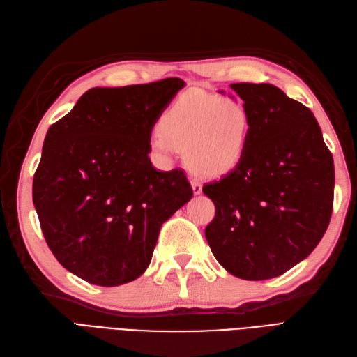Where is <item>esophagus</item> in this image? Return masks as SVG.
Listing matches in <instances>:
<instances>
[{
    "instance_id": "1",
    "label": "esophagus",
    "mask_w": 357,
    "mask_h": 357,
    "mask_svg": "<svg viewBox=\"0 0 357 357\" xmlns=\"http://www.w3.org/2000/svg\"><path fill=\"white\" fill-rule=\"evenodd\" d=\"M190 186H192V190H194V194H195V195L202 194L203 188H202V183H199V181H197V180H190Z\"/></svg>"
}]
</instances>
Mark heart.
<instances>
[{
    "label": "heart",
    "mask_w": 357,
    "mask_h": 357,
    "mask_svg": "<svg viewBox=\"0 0 357 357\" xmlns=\"http://www.w3.org/2000/svg\"><path fill=\"white\" fill-rule=\"evenodd\" d=\"M250 135L251 116L241 101L189 92L163 113L153 146L162 155L183 153L197 177L218 178L238 168Z\"/></svg>",
    "instance_id": "heart-1"
}]
</instances>
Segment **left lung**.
<instances>
[{
    "label": "left lung",
    "mask_w": 357,
    "mask_h": 357,
    "mask_svg": "<svg viewBox=\"0 0 357 357\" xmlns=\"http://www.w3.org/2000/svg\"><path fill=\"white\" fill-rule=\"evenodd\" d=\"M251 116L244 159L203 186L215 204L206 239L244 280L282 275L319 244L333 211L335 167L306 106L268 83H233Z\"/></svg>",
    "instance_id": "obj_1"
}]
</instances>
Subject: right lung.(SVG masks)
Listing matches in <instances>:
<instances>
[{"mask_svg": "<svg viewBox=\"0 0 357 357\" xmlns=\"http://www.w3.org/2000/svg\"><path fill=\"white\" fill-rule=\"evenodd\" d=\"M180 78L93 88L48 128L33 178V203L53 255L98 286L142 275L162 224L192 198L181 169L162 172L149 158L153 127Z\"/></svg>", "mask_w": 357, "mask_h": 357, "instance_id": "right-lung-1", "label": "right lung"}]
</instances>
